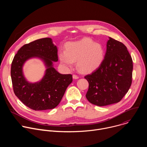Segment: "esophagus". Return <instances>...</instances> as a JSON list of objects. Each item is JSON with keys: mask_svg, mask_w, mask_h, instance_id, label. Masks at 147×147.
Returning a JSON list of instances; mask_svg holds the SVG:
<instances>
[{"mask_svg": "<svg viewBox=\"0 0 147 147\" xmlns=\"http://www.w3.org/2000/svg\"><path fill=\"white\" fill-rule=\"evenodd\" d=\"M73 78L74 79H78V76L77 75H76V74H73Z\"/></svg>", "mask_w": 147, "mask_h": 147, "instance_id": "1", "label": "esophagus"}]
</instances>
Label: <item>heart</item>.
Returning a JSON list of instances; mask_svg holds the SVG:
<instances>
[{"instance_id":"heart-1","label":"heart","mask_w":147,"mask_h":147,"mask_svg":"<svg viewBox=\"0 0 147 147\" xmlns=\"http://www.w3.org/2000/svg\"><path fill=\"white\" fill-rule=\"evenodd\" d=\"M104 54V49L100 44L85 38L67 43L65 46V51L59 52V57L65 66L70 68L73 62L77 61V67L80 71L88 73L100 65Z\"/></svg>"}]
</instances>
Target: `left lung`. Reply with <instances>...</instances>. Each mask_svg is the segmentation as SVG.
<instances>
[{"label": "left lung", "mask_w": 147, "mask_h": 147, "mask_svg": "<svg viewBox=\"0 0 147 147\" xmlns=\"http://www.w3.org/2000/svg\"><path fill=\"white\" fill-rule=\"evenodd\" d=\"M133 60L123 43L109 38L100 65L84 78L88 81V100L103 107L120 102L132 82Z\"/></svg>", "instance_id": "obj_1"}]
</instances>
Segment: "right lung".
<instances>
[{
	"instance_id": "right-lung-1",
	"label": "right lung",
	"mask_w": 147,
	"mask_h": 147,
	"mask_svg": "<svg viewBox=\"0 0 147 147\" xmlns=\"http://www.w3.org/2000/svg\"><path fill=\"white\" fill-rule=\"evenodd\" d=\"M33 57L42 59L47 69L41 81L30 83L25 79L22 68L24 62ZM57 60V49L50 38L32 41L18 51L11 63V77L15 95L26 106L35 111H43L58 105L73 78L71 74H61L54 69L53 61Z\"/></svg>"
}]
</instances>
